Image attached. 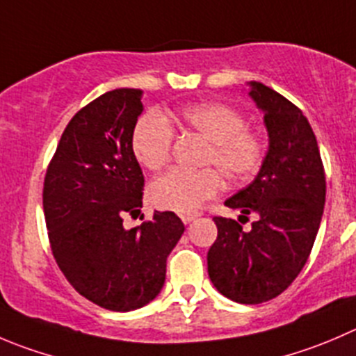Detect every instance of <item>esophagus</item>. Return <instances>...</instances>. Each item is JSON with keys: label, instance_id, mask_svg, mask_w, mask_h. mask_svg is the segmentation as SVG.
Segmentation results:
<instances>
[{"label": "esophagus", "instance_id": "obj_1", "mask_svg": "<svg viewBox=\"0 0 356 356\" xmlns=\"http://www.w3.org/2000/svg\"><path fill=\"white\" fill-rule=\"evenodd\" d=\"M198 217H200L198 212H195V213H182L181 219H182V222H184V224H189V222H193V220H195V219H198Z\"/></svg>", "mask_w": 356, "mask_h": 356}]
</instances>
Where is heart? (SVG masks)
Here are the masks:
<instances>
[{"mask_svg":"<svg viewBox=\"0 0 356 356\" xmlns=\"http://www.w3.org/2000/svg\"><path fill=\"white\" fill-rule=\"evenodd\" d=\"M179 125L209 143L203 165H213L231 182H243L259 170L264 158V140L247 129V120L224 102L186 106L177 115ZM174 130L158 113L137 120L132 130V153L147 170H160L170 160ZM222 188L216 168L200 172L170 170L149 186V202L160 210L191 213Z\"/></svg>","mask_w":356,"mask_h":356,"instance_id":"1","label":"heart"}]
</instances>
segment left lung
Segmentation results:
<instances>
[{
  "mask_svg": "<svg viewBox=\"0 0 356 356\" xmlns=\"http://www.w3.org/2000/svg\"><path fill=\"white\" fill-rule=\"evenodd\" d=\"M248 86L264 113L270 146L254 181L224 205L240 210V218L254 213L256 220L243 232L241 222L213 217L217 240L207 266L220 294L240 305H259L282 294L305 268L323 216L325 172L301 109L262 83Z\"/></svg>",
  "mask_w": 356,
  "mask_h": 356,
  "instance_id": "1",
  "label": "left lung"
}]
</instances>
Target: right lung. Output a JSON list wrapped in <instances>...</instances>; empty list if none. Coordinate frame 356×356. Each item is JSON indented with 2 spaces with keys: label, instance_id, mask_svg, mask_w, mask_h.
Listing matches in <instances>:
<instances>
[{
  "label": "right lung",
  "instance_id": "1",
  "mask_svg": "<svg viewBox=\"0 0 356 356\" xmlns=\"http://www.w3.org/2000/svg\"><path fill=\"white\" fill-rule=\"evenodd\" d=\"M143 90L116 88L79 109L48 165L43 210L54 257L69 284L111 312H132L160 294L167 257L184 233L174 212L127 229L140 212L144 175L132 153Z\"/></svg>",
  "mask_w": 356,
  "mask_h": 356
}]
</instances>
